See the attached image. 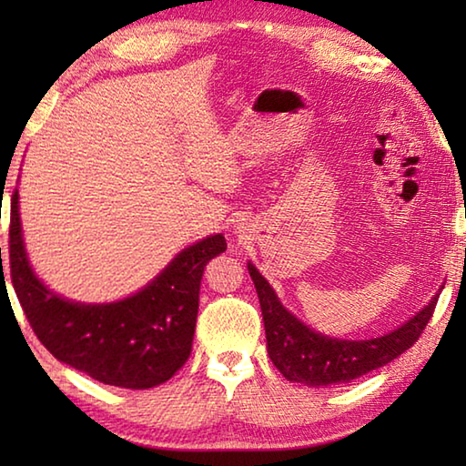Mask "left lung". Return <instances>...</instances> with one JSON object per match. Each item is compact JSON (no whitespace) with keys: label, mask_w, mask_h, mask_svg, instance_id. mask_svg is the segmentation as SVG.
<instances>
[{"label":"left lung","mask_w":466,"mask_h":466,"mask_svg":"<svg viewBox=\"0 0 466 466\" xmlns=\"http://www.w3.org/2000/svg\"><path fill=\"white\" fill-rule=\"evenodd\" d=\"M247 269L261 302L267 351L273 366L286 380L309 386L347 384L399 358L423 333L440 296H433L415 317L390 333L351 341V339L322 335L304 325L279 302L275 289L255 265L248 263Z\"/></svg>","instance_id":"obj_1"}]
</instances>
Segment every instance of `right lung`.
I'll use <instances>...</instances> for the list:
<instances>
[{
	"mask_svg": "<svg viewBox=\"0 0 466 466\" xmlns=\"http://www.w3.org/2000/svg\"><path fill=\"white\" fill-rule=\"evenodd\" d=\"M224 250V234L208 236L180 250L136 294L116 302H76L55 294L35 273L22 236L18 188L12 197L10 275L22 310L55 358L102 384L144 390L175 376L191 356L203 269Z\"/></svg>",
	"mask_w": 466,
	"mask_h": 466,
	"instance_id": "obj_1",
	"label": "right lung"
}]
</instances>
